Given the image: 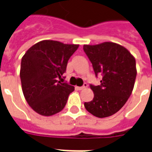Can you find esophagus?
Instances as JSON below:
<instances>
[{
  "instance_id": "esophagus-1",
  "label": "esophagus",
  "mask_w": 152,
  "mask_h": 152,
  "mask_svg": "<svg viewBox=\"0 0 152 152\" xmlns=\"http://www.w3.org/2000/svg\"><path fill=\"white\" fill-rule=\"evenodd\" d=\"M88 88V83H83V85L82 87H76V88L77 90H83V89H85V88Z\"/></svg>"
}]
</instances>
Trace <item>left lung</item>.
I'll return each instance as SVG.
<instances>
[{
    "label": "left lung",
    "instance_id": "1",
    "mask_svg": "<svg viewBox=\"0 0 152 152\" xmlns=\"http://www.w3.org/2000/svg\"><path fill=\"white\" fill-rule=\"evenodd\" d=\"M83 50L95 76H102L100 85L91 84L94 99L84 102V106L97 118L110 117L120 110L132 94L137 77L136 60L127 49L111 42L84 45Z\"/></svg>",
    "mask_w": 152,
    "mask_h": 152
}]
</instances>
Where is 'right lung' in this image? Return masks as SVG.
I'll return each mask as SVG.
<instances>
[{"label": "right lung", "instance_id": "1", "mask_svg": "<svg viewBox=\"0 0 152 152\" xmlns=\"http://www.w3.org/2000/svg\"><path fill=\"white\" fill-rule=\"evenodd\" d=\"M79 45L58 41L39 42L25 53L21 60L20 80L25 99L36 113L51 116L66 105L73 86L61 83L70 57Z\"/></svg>", "mask_w": 152, "mask_h": 152}]
</instances>
